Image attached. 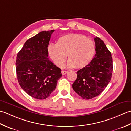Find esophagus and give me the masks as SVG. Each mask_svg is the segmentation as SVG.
<instances>
[{"instance_id":"1","label":"esophagus","mask_w":131,"mask_h":131,"mask_svg":"<svg viewBox=\"0 0 131 131\" xmlns=\"http://www.w3.org/2000/svg\"><path fill=\"white\" fill-rule=\"evenodd\" d=\"M67 73H68L67 71H62V74H63V75H65V74Z\"/></svg>"}]
</instances>
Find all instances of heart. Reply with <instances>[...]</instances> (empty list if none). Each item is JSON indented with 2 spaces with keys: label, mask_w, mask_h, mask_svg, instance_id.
Here are the masks:
<instances>
[{
  "label": "heart",
  "mask_w": 131,
  "mask_h": 131,
  "mask_svg": "<svg viewBox=\"0 0 131 131\" xmlns=\"http://www.w3.org/2000/svg\"><path fill=\"white\" fill-rule=\"evenodd\" d=\"M48 53L59 67L63 66L67 56L68 67L81 69L89 64L94 57L95 45L82 34H70L60 37L56 45H50Z\"/></svg>",
  "instance_id": "heart-1"
}]
</instances>
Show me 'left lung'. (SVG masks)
Masks as SVG:
<instances>
[{
  "instance_id": "obj_1",
  "label": "left lung",
  "mask_w": 131,
  "mask_h": 131,
  "mask_svg": "<svg viewBox=\"0 0 131 131\" xmlns=\"http://www.w3.org/2000/svg\"><path fill=\"white\" fill-rule=\"evenodd\" d=\"M96 54L90 63L77 72L72 88L84 99L89 100L102 93L111 80L113 71V59L102 40L94 38Z\"/></svg>"
}]
</instances>
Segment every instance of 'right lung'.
Wrapping results in <instances>:
<instances>
[{
    "instance_id": "add662e5",
    "label": "right lung",
    "mask_w": 131,
    "mask_h": 131,
    "mask_svg": "<svg viewBox=\"0 0 131 131\" xmlns=\"http://www.w3.org/2000/svg\"><path fill=\"white\" fill-rule=\"evenodd\" d=\"M54 31H41L29 39L17 55L18 83L28 95L36 99L49 97L62 76L61 69L48 58V45Z\"/></svg>"
}]
</instances>
